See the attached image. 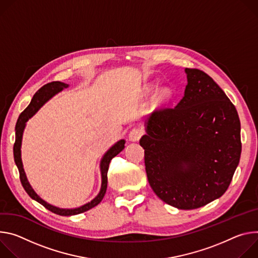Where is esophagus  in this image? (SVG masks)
<instances>
[{"label":"esophagus","mask_w":258,"mask_h":258,"mask_svg":"<svg viewBox=\"0 0 258 258\" xmlns=\"http://www.w3.org/2000/svg\"><path fill=\"white\" fill-rule=\"evenodd\" d=\"M142 135V130L139 127H133L129 132V139L131 141H138Z\"/></svg>","instance_id":"esophagus-1"}]
</instances>
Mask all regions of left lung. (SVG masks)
I'll use <instances>...</instances> for the list:
<instances>
[{
    "mask_svg": "<svg viewBox=\"0 0 258 258\" xmlns=\"http://www.w3.org/2000/svg\"><path fill=\"white\" fill-rule=\"evenodd\" d=\"M185 73L184 96L152 113L139 144L155 194L168 205L190 210L226 191L242 142L237 109L223 90L201 70Z\"/></svg>",
    "mask_w": 258,
    "mask_h": 258,
    "instance_id": "1",
    "label": "left lung"
}]
</instances>
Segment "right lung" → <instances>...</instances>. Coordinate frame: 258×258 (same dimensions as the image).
<instances>
[{
	"mask_svg": "<svg viewBox=\"0 0 258 258\" xmlns=\"http://www.w3.org/2000/svg\"><path fill=\"white\" fill-rule=\"evenodd\" d=\"M68 84L55 81V82H51L48 83L46 85H44L43 87H41L34 95L31 103L27 105V107L19 114L18 120L16 122V126H15V142H14V147H13V154H14V160L15 163L17 165L18 171H19V178L21 181V184L23 186V188L25 189V191L27 192V195L30 196L32 199L36 200L37 202H39L40 204H42L45 208H47L48 210H50L51 212L58 214V215H62V216H70V215H76V214H80L83 213L85 211H88L91 208L95 207L96 205H98L101 200L103 199L105 191H106V186H107V171H108V167H109V163L111 161L112 158L116 157L120 152H122L125 148V140H120L118 141L116 145L113 147H111L106 154L103 156L101 163H100V168H101V175H102V183H101V189L100 192L98 194V196L92 200V201L88 204H86L82 207L76 208V209H60L54 207L48 203H46L34 191V189L32 188V186L28 183L24 170L22 167V162H21V157H20V147H21V138H22V133H23V129L25 127V123L26 121L30 119L31 117H33L34 114L38 111V109L49 99L51 98L54 94L58 93L59 91H61L63 88L68 87Z\"/></svg>",
	"mask_w": 258,
	"mask_h": 258,
	"instance_id": "add662e5",
	"label": "right lung"
}]
</instances>
